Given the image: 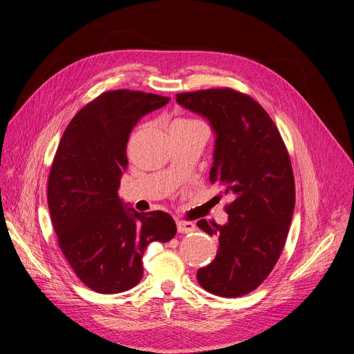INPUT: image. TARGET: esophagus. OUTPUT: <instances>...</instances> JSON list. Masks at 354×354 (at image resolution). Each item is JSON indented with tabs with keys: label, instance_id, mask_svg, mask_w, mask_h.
<instances>
[{
	"label": "esophagus",
	"instance_id": "34e87169",
	"mask_svg": "<svg viewBox=\"0 0 354 354\" xmlns=\"http://www.w3.org/2000/svg\"><path fill=\"white\" fill-rule=\"evenodd\" d=\"M196 230L195 224H192V222H188V221H180L178 222V232L179 234H191Z\"/></svg>",
	"mask_w": 354,
	"mask_h": 354
}]
</instances>
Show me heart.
<instances>
[{"mask_svg": "<svg viewBox=\"0 0 354 354\" xmlns=\"http://www.w3.org/2000/svg\"><path fill=\"white\" fill-rule=\"evenodd\" d=\"M172 126H205L201 120L196 119H188V118H182V119H176Z\"/></svg>", "mask_w": 354, "mask_h": 354, "instance_id": "obj_1", "label": "heart"}]
</instances>
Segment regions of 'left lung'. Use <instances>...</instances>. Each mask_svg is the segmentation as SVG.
Listing matches in <instances>:
<instances>
[{"label": "left lung", "mask_w": 354, "mask_h": 354, "mask_svg": "<svg viewBox=\"0 0 354 354\" xmlns=\"http://www.w3.org/2000/svg\"><path fill=\"white\" fill-rule=\"evenodd\" d=\"M176 102L212 124L209 180L235 198L225 205L228 224L198 221L219 241L214 261L198 270V283L219 297L245 295L263 284L286 245L295 203L288 151L270 115L245 93L207 88L178 93Z\"/></svg>", "instance_id": "obj_1"}]
</instances>
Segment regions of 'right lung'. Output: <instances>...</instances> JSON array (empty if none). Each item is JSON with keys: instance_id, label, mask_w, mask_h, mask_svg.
<instances>
[{"instance_id": "1", "label": "right lung", "mask_w": 354, "mask_h": 354, "mask_svg": "<svg viewBox=\"0 0 354 354\" xmlns=\"http://www.w3.org/2000/svg\"><path fill=\"white\" fill-rule=\"evenodd\" d=\"M169 100L127 88L104 91L70 120L54 155L47 201L57 243L80 281L96 292L133 288L143 275L145 248L176 234L169 214L124 209L118 195L130 132Z\"/></svg>"}]
</instances>
